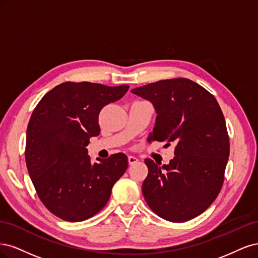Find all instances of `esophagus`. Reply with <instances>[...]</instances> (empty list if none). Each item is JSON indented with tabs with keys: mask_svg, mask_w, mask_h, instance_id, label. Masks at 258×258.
<instances>
[{
	"mask_svg": "<svg viewBox=\"0 0 258 258\" xmlns=\"http://www.w3.org/2000/svg\"><path fill=\"white\" fill-rule=\"evenodd\" d=\"M137 162H138V159H137V157L133 156V155H130V156H128V164H130V165L136 164Z\"/></svg>",
	"mask_w": 258,
	"mask_h": 258,
	"instance_id": "1",
	"label": "esophagus"
}]
</instances>
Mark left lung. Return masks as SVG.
Instances as JSON below:
<instances>
[{
    "mask_svg": "<svg viewBox=\"0 0 258 258\" xmlns=\"http://www.w3.org/2000/svg\"><path fill=\"white\" fill-rule=\"evenodd\" d=\"M132 93L151 102L157 113L149 143L176 145L168 165L145 160L149 171L143 194L148 206L170 222L196 218L218 197L229 156V137L218 101L186 78L160 80Z\"/></svg>",
    "mask_w": 258,
    "mask_h": 258,
    "instance_id": "1",
    "label": "left lung"
}]
</instances>
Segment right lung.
<instances>
[{
  "mask_svg": "<svg viewBox=\"0 0 258 258\" xmlns=\"http://www.w3.org/2000/svg\"><path fill=\"white\" fill-rule=\"evenodd\" d=\"M127 85L63 82L40 99L27 130L26 163L39 199L64 221L81 222L101 211L128 160L115 153L92 164L89 139L99 135L98 114Z\"/></svg>",
  "mask_w": 258,
  "mask_h": 258,
  "instance_id": "add662e5",
  "label": "right lung"
}]
</instances>
